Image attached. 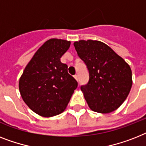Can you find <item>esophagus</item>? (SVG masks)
Wrapping results in <instances>:
<instances>
[{"mask_svg":"<svg viewBox=\"0 0 146 146\" xmlns=\"http://www.w3.org/2000/svg\"><path fill=\"white\" fill-rule=\"evenodd\" d=\"M74 78H75V79L76 81H79V76H78V75L74 76Z\"/></svg>","mask_w":146,"mask_h":146,"instance_id":"obj_1","label":"esophagus"}]
</instances>
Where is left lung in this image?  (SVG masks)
I'll return each mask as SVG.
<instances>
[{
	"label": "left lung",
	"instance_id": "1",
	"mask_svg": "<svg viewBox=\"0 0 146 146\" xmlns=\"http://www.w3.org/2000/svg\"><path fill=\"white\" fill-rule=\"evenodd\" d=\"M89 72V81L81 91L92 111L110 113L127 98L132 87L129 64L110 46L98 40H79L73 43Z\"/></svg>",
	"mask_w": 146,
	"mask_h": 146
}]
</instances>
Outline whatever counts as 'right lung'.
Here are the masks:
<instances>
[{
    "instance_id": "obj_1",
    "label": "right lung",
    "mask_w": 146,
    "mask_h": 146,
    "mask_svg": "<svg viewBox=\"0 0 146 146\" xmlns=\"http://www.w3.org/2000/svg\"><path fill=\"white\" fill-rule=\"evenodd\" d=\"M70 41L50 39L36 51L23 71L19 88L24 102L42 117L61 114L77 88L76 80L67 72L61 58Z\"/></svg>"
}]
</instances>
